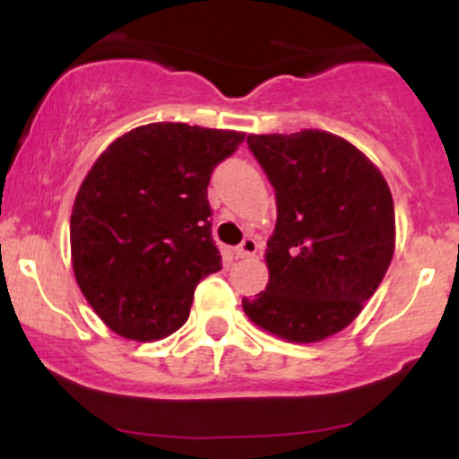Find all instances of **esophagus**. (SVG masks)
Segmentation results:
<instances>
[{
	"label": "esophagus",
	"instance_id": "obj_1",
	"mask_svg": "<svg viewBox=\"0 0 459 459\" xmlns=\"http://www.w3.org/2000/svg\"><path fill=\"white\" fill-rule=\"evenodd\" d=\"M256 252H259V241L252 239V237H247V239H244L235 247L237 259H247V256H255Z\"/></svg>",
	"mask_w": 459,
	"mask_h": 459
}]
</instances>
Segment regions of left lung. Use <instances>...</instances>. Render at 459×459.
Wrapping results in <instances>:
<instances>
[{"instance_id": "left-lung-1", "label": "left lung", "mask_w": 459, "mask_h": 459, "mask_svg": "<svg viewBox=\"0 0 459 459\" xmlns=\"http://www.w3.org/2000/svg\"><path fill=\"white\" fill-rule=\"evenodd\" d=\"M276 189L270 282L247 319L289 343H317L354 321L394 252V204L380 168L321 129L247 135Z\"/></svg>"}]
</instances>
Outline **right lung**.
Here are the masks:
<instances>
[{"label":"right lung","mask_w":459,"mask_h":459,"mask_svg":"<svg viewBox=\"0 0 459 459\" xmlns=\"http://www.w3.org/2000/svg\"><path fill=\"white\" fill-rule=\"evenodd\" d=\"M244 131L142 125L116 138L79 186L71 213L75 281L109 330L160 341L186 324L194 289L222 270L207 186Z\"/></svg>","instance_id":"1"}]
</instances>
